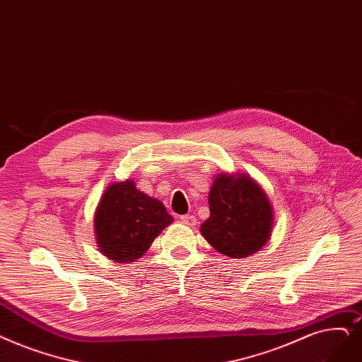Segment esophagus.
<instances>
[{
	"label": "esophagus",
	"instance_id": "esophagus-1",
	"mask_svg": "<svg viewBox=\"0 0 362 362\" xmlns=\"http://www.w3.org/2000/svg\"><path fill=\"white\" fill-rule=\"evenodd\" d=\"M180 220H182V223H185L186 226H195L197 225V217L192 216V214L180 216Z\"/></svg>",
	"mask_w": 362,
	"mask_h": 362
}]
</instances>
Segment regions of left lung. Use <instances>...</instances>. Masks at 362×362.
Returning a JSON list of instances; mask_svg holds the SVG:
<instances>
[{
  "instance_id": "8db88e82",
  "label": "left lung",
  "mask_w": 362,
  "mask_h": 362,
  "mask_svg": "<svg viewBox=\"0 0 362 362\" xmlns=\"http://www.w3.org/2000/svg\"><path fill=\"white\" fill-rule=\"evenodd\" d=\"M210 217L202 237L232 259L255 255L269 241L274 211L268 195L247 175H217L209 192Z\"/></svg>"
}]
</instances>
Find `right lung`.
I'll return each instance as SVG.
<instances>
[{"label":"right lung","mask_w":362,"mask_h":362,"mask_svg":"<svg viewBox=\"0 0 362 362\" xmlns=\"http://www.w3.org/2000/svg\"><path fill=\"white\" fill-rule=\"evenodd\" d=\"M170 223L164 204L140 192L133 180L109 185L94 213L98 247L118 263L142 257Z\"/></svg>","instance_id":"add662e5"}]
</instances>
